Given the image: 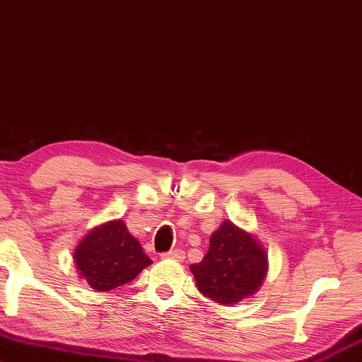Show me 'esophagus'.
<instances>
[{"mask_svg":"<svg viewBox=\"0 0 362 362\" xmlns=\"http://www.w3.org/2000/svg\"><path fill=\"white\" fill-rule=\"evenodd\" d=\"M160 257L162 259H174V261H183V259H185V252H183L182 249H174V251L162 252Z\"/></svg>","mask_w":362,"mask_h":362,"instance_id":"esophagus-1","label":"esophagus"}]
</instances>
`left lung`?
I'll list each match as a JSON object with an SVG mask.
<instances>
[{"label": "left lung", "mask_w": 362, "mask_h": 362, "mask_svg": "<svg viewBox=\"0 0 362 362\" xmlns=\"http://www.w3.org/2000/svg\"><path fill=\"white\" fill-rule=\"evenodd\" d=\"M197 287L221 305L252 297L267 274V254L251 233L226 220L211 234L202 262L192 264Z\"/></svg>", "instance_id": "left-lung-1"}]
</instances>
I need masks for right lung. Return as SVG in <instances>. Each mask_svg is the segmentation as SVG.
<instances>
[{
    "label": "right lung",
    "instance_id": "1",
    "mask_svg": "<svg viewBox=\"0 0 362 362\" xmlns=\"http://www.w3.org/2000/svg\"><path fill=\"white\" fill-rule=\"evenodd\" d=\"M80 277L98 292L118 288L152 264L123 220L108 221L91 230L74 252Z\"/></svg>",
    "mask_w": 362,
    "mask_h": 362
}]
</instances>
